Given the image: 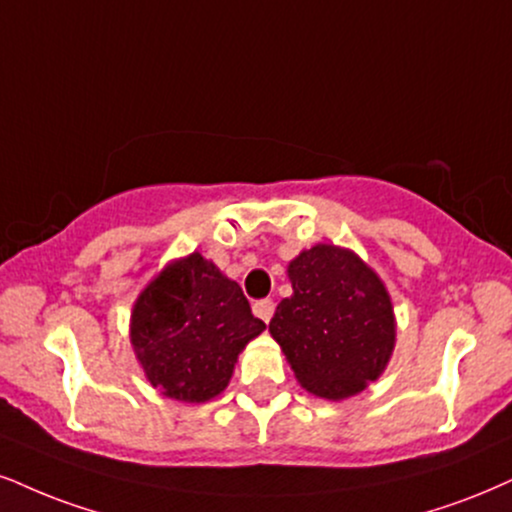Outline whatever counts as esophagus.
<instances>
[{
  "label": "esophagus",
  "mask_w": 512,
  "mask_h": 512,
  "mask_svg": "<svg viewBox=\"0 0 512 512\" xmlns=\"http://www.w3.org/2000/svg\"><path fill=\"white\" fill-rule=\"evenodd\" d=\"M275 313V301L273 299H261L254 304V315L256 318H261L263 323H270V318H273Z\"/></svg>",
  "instance_id": "obj_1"
}]
</instances>
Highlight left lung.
Instances as JSON below:
<instances>
[{"mask_svg":"<svg viewBox=\"0 0 512 512\" xmlns=\"http://www.w3.org/2000/svg\"><path fill=\"white\" fill-rule=\"evenodd\" d=\"M294 294L277 304L270 334L301 387L342 401L387 368L396 342L391 296L353 251L315 244L289 263Z\"/></svg>","mask_w":512,"mask_h":512,"instance_id":"1","label":"left lung"}]
</instances>
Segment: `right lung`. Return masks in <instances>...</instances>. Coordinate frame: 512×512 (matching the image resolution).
<instances>
[{
    "mask_svg": "<svg viewBox=\"0 0 512 512\" xmlns=\"http://www.w3.org/2000/svg\"><path fill=\"white\" fill-rule=\"evenodd\" d=\"M263 330L242 287L194 251L137 296L130 342L151 387L168 399L204 403L227 387L237 356Z\"/></svg>",
    "mask_w": 512,
    "mask_h": 512,
    "instance_id": "right-lung-1",
    "label": "right lung"
}]
</instances>
